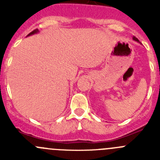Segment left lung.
Instances as JSON below:
<instances>
[{
    "mask_svg": "<svg viewBox=\"0 0 160 160\" xmlns=\"http://www.w3.org/2000/svg\"><path fill=\"white\" fill-rule=\"evenodd\" d=\"M133 40H135V41H136V42H138V39H137L136 38H135V37H133Z\"/></svg>",
    "mask_w": 160,
    "mask_h": 160,
    "instance_id": "obj_1",
    "label": "left lung"
}]
</instances>
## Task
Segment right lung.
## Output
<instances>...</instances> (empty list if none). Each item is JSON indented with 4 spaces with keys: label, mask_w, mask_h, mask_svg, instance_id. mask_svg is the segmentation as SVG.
<instances>
[{
    "label": "right lung",
    "mask_w": 160,
    "mask_h": 160,
    "mask_svg": "<svg viewBox=\"0 0 160 160\" xmlns=\"http://www.w3.org/2000/svg\"><path fill=\"white\" fill-rule=\"evenodd\" d=\"M38 32H39V31H38V29H34V30H33V31H32V32H31L30 33H29V34H28V36H30V35L35 34V33H38Z\"/></svg>",
    "instance_id": "right-lung-1"
}]
</instances>
